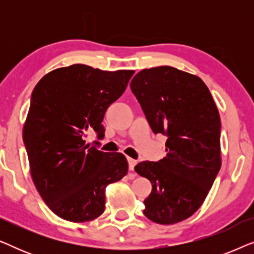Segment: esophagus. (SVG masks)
Here are the masks:
<instances>
[{
  "label": "esophagus",
  "instance_id": "esophagus-1",
  "mask_svg": "<svg viewBox=\"0 0 254 254\" xmlns=\"http://www.w3.org/2000/svg\"><path fill=\"white\" fill-rule=\"evenodd\" d=\"M127 161H128V166H129V170H130V171H133L134 166L136 165V161H135V159H133V158H130V157H128Z\"/></svg>",
  "mask_w": 254,
  "mask_h": 254
}]
</instances>
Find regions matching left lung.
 Instances as JSON below:
<instances>
[{"mask_svg": "<svg viewBox=\"0 0 254 254\" xmlns=\"http://www.w3.org/2000/svg\"><path fill=\"white\" fill-rule=\"evenodd\" d=\"M130 89L152 131L168 136L164 158L135 166L152 185L143 213L155 223H178L201 207L221 169L216 104L202 79L170 65L138 71Z\"/></svg>", "mask_w": 254, "mask_h": 254, "instance_id": "8db88e82", "label": "left lung"}]
</instances>
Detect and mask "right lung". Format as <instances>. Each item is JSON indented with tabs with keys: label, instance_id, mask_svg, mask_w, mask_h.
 I'll list each match as a JSON object with an SVG mask.
<instances>
[{
	"label": "right lung",
	"instance_id": "add662e5",
	"mask_svg": "<svg viewBox=\"0 0 254 254\" xmlns=\"http://www.w3.org/2000/svg\"><path fill=\"white\" fill-rule=\"evenodd\" d=\"M134 70L106 71L86 64L54 69L38 82L23 128L33 184L45 203L70 222L95 220L105 209V189L127 175L120 152L85 143L104 137L103 119Z\"/></svg>",
	"mask_w": 254,
	"mask_h": 254
}]
</instances>
